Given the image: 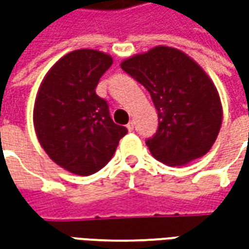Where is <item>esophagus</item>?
Here are the masks:
<instances>
[{
  "instance_id": "34e87169",
  "label": "esophagus",
  "mask_w": 249,
  "mask_h": 249,
  "mask_svg": "<svg viewBox=\"0 0 249 249\" xmlns=\"http://www.w3.org/2000/svg\"><path fill=\"white\" fill-rule=\"evenodd\" d=\"M126 127H127V130H129V131H133V130H134V122H129Z\"/></svg>"
}]
</instances>
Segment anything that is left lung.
<instances>
[{
    "label": "left lung",
    "mask_w": 249,
    "mask_h": 249,
    "mask_svg": "<svg viewBox=\"0 0 249 249\" xmlns=\"http://www.w3.org/2000/svg\"><path fill=\"white\" fill-rule=\"evenodd\" d=\"M120 66L149 91L158 110V130L145 141L152 157L169 166L204 157L219 134L222 105L196 62L178 50L155 47Z\"/></svg>",
    "instance_id": "left-lung-1"
}]
</instances>
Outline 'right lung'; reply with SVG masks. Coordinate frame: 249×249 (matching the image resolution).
Wrapping results in <instances>:
<instances>
[{"label": "right lung", "instance_id": "add662e5", "mask_svg": "<svg viewBox=\"0 0 249 249\" xmlns=\"http://www.w3.org/2000/svg\"><path fill=\"white\" fill-rule=\"evenodd\" d=\"M112 58L94 50L65 55L47 73L33 112L34 127L44 151L63 169L90 176L113 157L127 134L116 124L108 102L97 95V84Z\"/></svg>", "mask_w": 249, "mask_h": 249}]
</instances>
